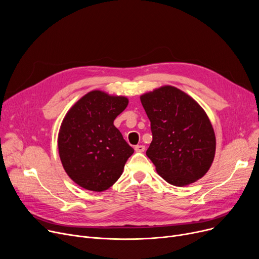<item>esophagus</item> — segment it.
Masks as SVG:
<instances>
[{
  "label": "esophagus",
  "instance_id": "1",
  "mask_svg": "<svg viewBox=\"0 0 259 259\" xmlns=\"http://www.w3.org/2000/svg\"><path fill=\"white\" fill-rule=\"evenodd\" d=\"M135 151L137 152H144L145 151V146H143V145H138V146H135Z\"/></svg>",
  "mask_w": 259,
  "mask_h": 259
}]
</instances>
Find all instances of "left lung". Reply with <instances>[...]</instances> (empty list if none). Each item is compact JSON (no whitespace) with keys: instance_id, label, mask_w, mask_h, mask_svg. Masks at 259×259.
<instances>
[{"instance_id":"1","label":"left lung","mask_w":259,"mask_h":259,"mask_svg":"<svg viewBox=\"0 0 259 259\" xmlns=\"http://www.w3.org/2000/svg\"><path fill=\"white\" fill-rule=\"evenodd\" d=\"M151 122L152 142L146 152L167 183L184 187L210 169L216 148L211 121L189 95L164 86L141 95Z\"/></svg>"}]
</instances>
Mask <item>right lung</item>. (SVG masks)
<instances>
[{
    "instance_id": "right-lung-1",
    "label": "right lung",
    "mask_w": 259,
    "mask_h": 259,
    "mask_svg": "<svg viewBox=\"0 0 259 259\" xmlns=\"http://www.w3.org/2000/svg\"><path fill=\"white\" fill-rule=\"evenodd\" d=\"M125 97L93 90L79 99L65 115L58 147L68 176L86 190L102 192L110 188L133 154L113 125L128 106Z\"/></svg>"
}]
</instances>
